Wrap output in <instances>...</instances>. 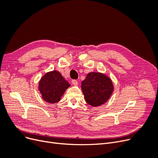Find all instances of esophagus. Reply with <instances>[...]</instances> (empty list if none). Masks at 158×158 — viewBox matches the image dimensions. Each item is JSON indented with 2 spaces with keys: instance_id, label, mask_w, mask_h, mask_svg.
I'll return each mask as SVG.
<instances>
[{
  "instance_id": "1",
  "label": "esophagus",
  "mask_w": 158,
  "mask_h": 158,
  "mask_svg": "<svg viewBox=\"0 0 158 158\" xmlns=\"http://www.w3.org/2000/svg\"><path fill=\"white\" fill-rule=\"evenodd\" d=\"M72 83H73V85H78V81L77 80H72Z\"/></svg>"
}]
</instances>
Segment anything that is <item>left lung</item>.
<instances>
[{
    "instance_id": "1",
    "label": "left lung",
    "mask_w": 158,
    "mask_h": 158,
    "mask_svg": "<svg viewBox=\"0 0 158 158\" xmlns=\"http://www.w3.org/2000/svg\"><path fill=\"white\" fill-rule=\"evenodd\" d=\"M84 98L89 106H100L111 97L114 86L111 78L100 73H88L81 85Z\"/></svg>"
}]
</instances>
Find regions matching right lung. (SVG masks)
<instances>
[{
	"mask_svg": "<svg viewBox=\"0 0 158 158\" xmlns=\"http://www.w3.org/2000/svg\"><path fill=\"white\" fill-rule=\"evenodd\" d=\"M70 86L59 71L47 73L39 82L40 92L43 99L49 103L59 102L65 91Z\"/></svg>",
	"mask_w": 158,
	"mask_h": 158,
	"instance_id": "add662e5",
	"label": "right lung"
}]
</instances>
